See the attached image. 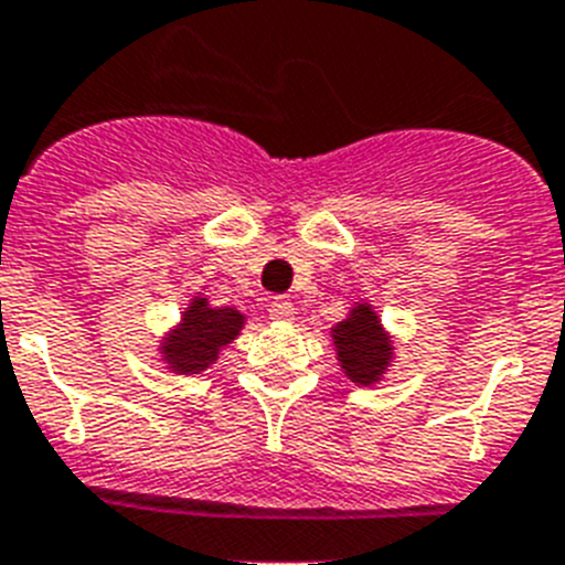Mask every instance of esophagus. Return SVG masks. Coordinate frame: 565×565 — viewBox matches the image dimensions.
<instances>
[{"label": "esophagus", "instance_id": "obj_1", "mask_svg": "<svg viewBox=\"0 0 565 565\" xmlns=\"http://www.w3.org/2000/svg\"><path fill=\"white\" fill-rule=\"evenodd\" d=\"M269 319L284 321V324L296 319V307H292L290 298H273L269 301Z\"/></svg>", "mask_w": 565, "mask_h": 565}]
</instances>
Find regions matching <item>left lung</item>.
<instances>
[{
	"instance_id": "8db88e82",
	"label": "left lung",
	"mask_w": 565,
	"mask_h": 565,
	"mask_svg": "<svg viewBox=\"0 0 565 565\" xmlns=\"http://www.w3.org/2000/svg\"><path fill=\"white\" fill-rule=\"evenodd\" d=\"M333 335L335 359L341 373L355 385H376L387 373L393 362V335L387 333L382 319L376 316L373 305L359 301L348 312V319L330 330Z\"/></svg>"
}]
</instances>
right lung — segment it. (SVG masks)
<instances>
[{
	"mask_svg": "<svg viewBox=\"0 0 565 565\" xmlns=\"http://www.w3.org/2000/svg\"><path fill=\"white\" fill-rule=\"evenodd\" d=\"M244 324V312L235 307H212L210 298L194 296L160 341V362L180 376L206 371L217 362V353L238 339Z\"/></svg>",
	"mask_w": 565,
	"mask_h": 565,
	"instance_id": "add662e5",
	"label": "right lung"
}]
</instances>
